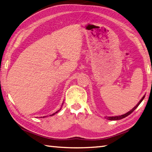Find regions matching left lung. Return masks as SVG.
<instances>
[{
	"label": "left lung",
	"mask_w": 152,
	"mask_h": 152,
	"mask_svg": "<svg viewBox=\"0 0 152 152\" xmlns=\"http://www.w3.org/2000/svg\"><path fill=\"white\" fill-rule=\"evenodd\" d=\"M144 97H145V96H144L143 97H142V98L140 99V102L137 103V105L134 107V108H133L132 109H131L130 111H129V112H127V113H126V114H123V115H121V116H110V117H106V118L107 119H108V120H121V119H122V118H126V116H127L128 115H129V114H131V113H132L133 111L135 110L138 107V106L139 105V104H140V103L142 102V100L144 99Z\"/></svg>",
	"instance_id": "obj_1"
}]
</instances>
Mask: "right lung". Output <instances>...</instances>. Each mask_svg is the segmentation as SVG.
Listing matches in <instances>:
<instances>
[{
    "label": "right lung",
    "instance_id": "right-lung-1",
    "mask_svg": "<svg viewBox=\"0 0 152 152\" xmlns=\"http://www.w3.org/2000/svg\"><path fill=\"white\" fill-rule=\"evenodd\" d=\"M59 110H58V111H57V112H56V113H54V114H52V115H54V114H56V113H58V111H59ZM52 115H50V116H52Z\"/></svg>",
    "mask_w": 152,
    "mask_h": 152
}]
</instances>
